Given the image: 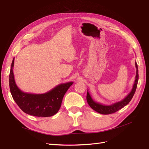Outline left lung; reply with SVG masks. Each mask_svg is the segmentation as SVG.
I'll use <instances>...</instances> for the list:
<instances>
[{
    "instance_id": "left-lung-1",
    "label": "left lung",
    "mask_w": 149,
    "mask_h": 149,
    "mask_svg": "<svg viewBox=\"0 0 149 149\" xmlns=\"http://www.w3.org/2000/svg\"><path fill=\"white\" fill-rule=\"evenodd\" d=\"M135 66L136 68V75L135 77V81L133 84V86H132L131 92L129 93L124 99L122 100L121 101H119V102L114 103L111 104V105H104V104H100L99 102H95V101H94L88 91L86 100L88 104H89V106L91 108L95 111L100 114H102V115H108V114H111L118 111V110L121 109L123 107L127 105L134 95L136 91V89L137 88V84L138 82V68L136 62H135Z\"/></svg>"
}]
</instances>
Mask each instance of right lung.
Wrapping results in <instances>:
<instances>
[{"mask_svg":"<svg viewBox=\"0 0 149 149\" xmlns=\"http://www.w3.org/2000/svg\"><path fill=\"white\" fill-rule=\"evenodd\" d=\"M14 59L11 63L9 73V88L11 95L19 107L28 115L48 117L58 112L61 106L63 98L66 91L74 83L73 82L60 84L48 92L43 94L25 93L19 89L15 83L13 66Z\"/></svg>","mask_w":149,"mask_h":149,"instance_id":"right-lung-1","label":"right lung"}]
</instances>
